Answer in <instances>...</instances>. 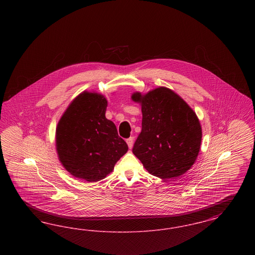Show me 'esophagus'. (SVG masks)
Returning a JSON list of instances; mask_svg holds the SVG:
<instances>
[{
	"instance_id": "esophagus-1",
	"label": "esophagus",
	"mask_w": 255,
	"mask_h": 255,
	"mask_svg": "<svg viewBox=\"0 0 255 255\" xmlns=\"http://www.w3.org/2000/svg\"><path fill=\"white\" fill-rule=\"evenodd\" d=\"M126 142H127V144H128V147L131 149L133 145V137H129L127 140H126Z\"/></svg>"
}]
</instances>
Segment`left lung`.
Listing matches in <instances>:
<instances>
[{
	"label": "left lung",
	"instance_id": "8db88e82",
	"mask_svg": "<svg viewBox=\"0 0 255 255\" xmlns=\"http://www.w3.org/2000/svg\"><path fill=\"white\" fill-rule=\"evenodd\" d=\"M141 106V132L133 155L151 175L173 179L192 167L202 142V126L192 108L174 91L158 87L147 94L135 92Z\"/></svg>",
	"mask_w": 255,
	"mask_h": 255
}]
</instances>
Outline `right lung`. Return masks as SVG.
Instances as JSON below:
<instances>
[{
    "label": "right lung",
    "mask_w": 255,
    "mask_h": 255,
    "mask_svg": "<svg viewBox=\"0 0 255 255\" xmlns=\"http://www.w3.org/2000/svg\"><path fill=\"white\" fill-rule=\"evenodd\" d=\"M107 98L84 91L62 115L55 147L64 168L72 176L94 182L106 178L128 151L115 123L106 119Z\"/></svg>",
    "instance_id": "right-lung-1"
}]
</instances>
